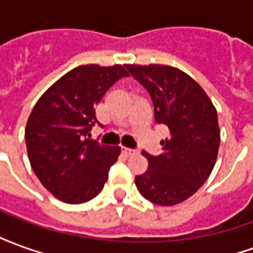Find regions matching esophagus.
Returning <instances> with one entry per match:
<instances>
[{
    "mask_svg": "<svg viewBox=\"0 0 253 253\" xmlns=\"http://www.w3.org/2000/svg\"><path fill=\"white\" fill-rule=\"evenodd\" d=\"M122 153L125 154V156H131V154L135 153V150H132V149H127V148H122Z\"/></svg>",
    "mask_w": 253,
    "mask_h": 253,
    "instance_id": "1",
    "label": "esophagus"
}]
</instances>
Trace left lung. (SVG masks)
I'll return each instance as SVG.
<instances>
[{"mask_svg":"<svg viewBox=\"0 0 253 253\" xmlns=\"http://www.w3.org/2000/svg\"><path fill=\"white\" fill-rule=\"evenodd\" d=\"M126 67L150 94L154 121L170 134L160 156L142 152L149 167L135 176V186L148 201L173 206L194 195L211 173L221 139L217 111L201 85L176 67Z\"/></svg>","mask_w":253,"mask_h":253,"instance_id":"1","label":"left lung"}]
</instances>
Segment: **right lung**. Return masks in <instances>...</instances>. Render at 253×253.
Listing matches in <instances>:
<instances>
[{
	"mask_svg": "<svg viewBox=\"0 0 253 253\" xmlns=\"http://www.w3.org/2000/svg\"><path fill=\"white\" fill-rule=\"evenodd\" d=\"M128 73L122 65H83L52 84L31 112L25 143L31 167L43 186L65 203L90 201L103 190L119 146L89 139L97 123L94 105Z\"/></svg>",
	"mask_w": 253,
	"mask_h": 253,
	"instance_id": "right-lung-1",
	"label": "right lung"
}]
</instances>
